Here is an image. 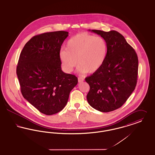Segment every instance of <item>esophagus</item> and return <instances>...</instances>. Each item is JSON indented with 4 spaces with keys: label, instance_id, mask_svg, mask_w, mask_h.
<instances>
[{
    "label": "esophagus",
    "instance_id": "obj_1",
    "mask_svg": "<svg viewBox=\"0 0 155 155\" xmlns=\"http://www.w3.org/2000/svg\"><path fill=\"white\" fill-rule=\"evenodd\" d=\"M83 81H84V78H81V77H78V82H82Z\"/></svg>",
    "mask_w": 155,
    "mask_h": 155
}]
</instances>
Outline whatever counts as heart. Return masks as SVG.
<instances>
[{"label":"heart","mask_w":155,"mask_h":155,"mask_svg":"<svg viewBox=\"0 0 155 155\" xmlns=\"http://www.w3.org/2000/svg\"><path fill=\"white\" fill-rule=\"evenodd\" d=\"M106 41L100 36L86 33L77 34L67 42L60 50L59 57L67 73H71L77 63L79 73H95L104 64L107 55Z\"/></svg>","instance_id":"obj_1"}]
</instances>
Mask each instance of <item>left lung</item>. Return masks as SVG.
I'll use <instances>...</instances> for the list:
<instances>
[{"label":"left lung","instance_id":"8db88e82","mask_svg":"<svg viewBox=\"0 0 155 155\" xmlns=\"http://www.w3.org/2000/svg\"><path fill=\"white\" fill-rule=\"evenodd\" d=\"M89 30L105 39L108 51L100 68L85 78L90 87L87 99L94 109L108 112L121 107L134 91L138 58L135 50L118 31Z\"/></svg>","mask_w":155,"mask_h":155}]
</instances>
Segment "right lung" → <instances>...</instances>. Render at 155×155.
Listing matches in <instances>:
<instances>
[{"instance_id": "right-lung-1", "label": "right lung", "mask_w": 155, "mask_h": 155, "mask_svg": "<svg viewBox=\"0 0 155 155\" xmlns=\"http://www.w3.org/2000/svg\"><path fill=\"white\" fill-rule=\"evenodd\" d=\"M68 32L33 37L24 46L16 73L23 97L40 112L51 115L64 108L77 77L61 70L59 53Z\"/></svg>"}]
</instances>
